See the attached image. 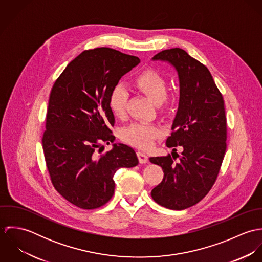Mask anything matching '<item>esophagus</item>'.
<instances>
[{
  "label": "esophagus",
  "mask_w": 262,
  "mask_h": 262,
  "mask_svg": "<svg viewBox=\"0 0 262 262\" xmlns=\"http://www.w3.org/2000/svg\"><path fill=\"white\" fill-rule=\"evenodd\" d=\"M137 156H138V159H139V162L140 163H146L148 161V156L146 153L142 152V151H138L137 152Z\"/></svg>",
  "instance_id": "34e87169"
}]
</instances>
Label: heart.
<instances>
[{
    "label": "heart",
    "mask_w": 262,
    "mask_h": 262,
    "mask_svg": "<svg viewBox=\"0 0 262 262\" xmlns=\"http://www.w3.org/2000/svg\"><path fill=\"white\" fill-rule=\"evenodd\" d=\"M132 84L145 94L152 102L162 105V110L167 109V82L165 77L157 71L148 69L141 72L132 79ZM127 103L128 93L126 89L122 85H116L109 99L110 109L116 118L123 119L126 116ZM161 136L162 131L158 126L146 122L132 123L121 132V138L125 143L142 149L150 147Z\"/></svg>",
    "instance_id": "b5f03b06"
}]
</instances>
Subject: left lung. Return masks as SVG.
I'll return each mask as SVG.
<instances>
[{
	"label": "left lung",
	"mask_w": 262,
	"mask_h": 262,
	"mask_svg": "<svg viewBox=\"0 0 262 262\" xmlns=\"http://www.w3.org/2000/svg\"><path fill=\"white\" fill-rule=\"evenodd\" d=\"M153 59L168 61L179 74V110L166 146H182L183 152L150 157L164 172L151 196L162 207L184 210L199 203L218 178L227 147L224 99L207 67L184 49L162 50Z\"/></svg>",
	"instance_id": "left-lung-1"
}]
</instances>
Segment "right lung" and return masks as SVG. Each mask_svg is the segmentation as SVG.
I'll use <instances>...</instances> for the list:
<instances>
[{
    "label": "right lung",
    "mask_w": 262,
    "mask_h": 262,
    "mask_svg": "<svg viewBox=\"0 0 262 262\" xmlns=\"http://www.w3.org/2000/svg\"><path fill=\"white\" fill-rule=\"evenodd\" d=\"M140 62L136 56L108 47L82 51L55 80L49 96L42 137L47 170L54 188L84 210L107 204L114 194V174L138 164L135 151L113 144L115 118L109 99L120 78Z\"/></svg>",
    "instance_id": "add662e5"
}]
</instances>
